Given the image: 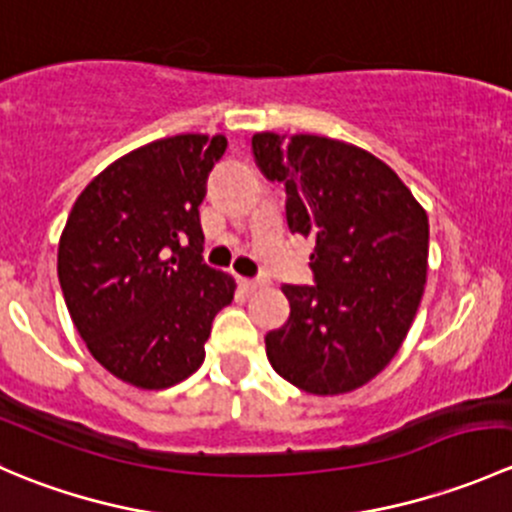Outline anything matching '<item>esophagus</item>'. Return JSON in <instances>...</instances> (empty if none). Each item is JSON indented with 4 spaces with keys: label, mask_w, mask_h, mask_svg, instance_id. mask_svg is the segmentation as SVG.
<instances>
[{
    "label": "esophagus",
    "mask_w": 512,
    "mask_h": 512,
    "mask_svg": "<svg viewBox=\"0 0 512 512\" xmlns=\"http://www.w3.org/2000/svg\"><path fill=\"white\" fill-rule=\"evenodd\" d=\"M240 287L245 289V292H257V289L262 287V282L260 280H240Z\"/></svg>",
    "instance_id": "esophagus-1"
}]
</instances>
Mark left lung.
<instances>
[{
    "mask_svg": "<svg viewBox=\"0 0 512 512\" xmlns=\"http://www.w3.org/2000/svg\"><path fill=\"white\" fill-rule=\"evenodd\" d=\"M252 153L285 185L289 230L314 240V285L282 287L289 319L265 337L267 359L307 394L359 389L394 359L421 304L426 210L384 160L352 143L255 133Z\"/></svg>",
    "mask_w": 512,
    "mask_h": 512,
    "instance_id": "1",
    "label": "left lung"
}]
</instances>
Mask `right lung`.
Listing matches in <instances>:
<instances>
[{"label": "right lung", "mask_w": 512, "mask_h": 512, "mask_svg": "<svg viewBox=\"0 0 512 512\" xmlns=\"http://www.w3.org/2000/svg\"><path fill=\"white\" fill-rule=\"evenodd\" d=\"M225 136L160 138L113 160L76 198L59 282L76 332L103 369L168 389L205 359L235 280L203 262L200 203Z\"/></svg>", "instance_id": "right-lung-1"}]
</instances>
